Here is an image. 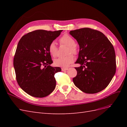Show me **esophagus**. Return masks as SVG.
Instances as JSON below:
<instances>
[{"instance_id": "esophagus-1", "label": "esophagus", "mask_w": 127, "mask_h": 127, "mask_svg": "<svg viewBox=\"0 0 127 127\" xmlns=\"http://www.w3.org/2000/svg\"><path fill=\"white\" fill-rule=\"evenodd\" d=\"M68 69V68H61V70L62 71H66Z\"/></svg>"}]
</instances>
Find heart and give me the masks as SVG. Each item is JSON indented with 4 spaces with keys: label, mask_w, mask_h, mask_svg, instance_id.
<instances>
[{
    "label": "heart",
    "mask_w": 127,
    "mask_h": 127,
    "mask_svg": "<svg viewBox=\"0 0 127 127\" xmlns=\"http://www.w3.org/2000/svg\"><path fill=\"white\" fill-rule=\"evenodd\" d=\"M60 44L65 45L68 47L66 57L59 58L54 61V64L56 66L61 67H67L74 61V57L72 54L76 55L77 53V48L75 44V41L73 37L68 34H64L59 39ZM48 50L50 53L53 57H56L58 55V49L57 47L55 41H52L50 43L48 46Z\"/></svg>",
    "instance_id": "b5f03b06"
}]
</instances>
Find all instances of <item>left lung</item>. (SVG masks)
I'll return each instance as SVG.
<instances>
[{"mask_svg": "<svg viewBox=\"0 0 127 127\" xmlns=\"http://www.w3.org/2000/svg\"><path fill=\"white\" fill-rule=\"evenodd\" d=\"M79 45L75 67L77 74L72 80L84 93H97L108 86L116 71L113 46L105 35L97 30L82 28L69 32Z\"/></svg>", "mask_w": 127, "mask_h": 127, "instance_id": "1", "label": "left lung"}]
</instances>
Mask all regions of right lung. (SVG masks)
I'll return each instance as SVG.
<instances>
[{
  "mask_svg": "<svg viewBox=\"0 0 127 127\" xmlns=\"http://www.w3.org/2000/svg\"><path fill=\"white\" fill-rule=\"evenodd\" d=\"M62 31L35 30L18 42L13 61L16 78L22 89L32 96L44 97L55 90V74L61 69L50 66L53 61L48 46Z\"/></svg>",
  "mask_w": 127,
  "mask_h": 127,
  "instance_id": "1",
  "label": "right lung"
}]
</instances>
